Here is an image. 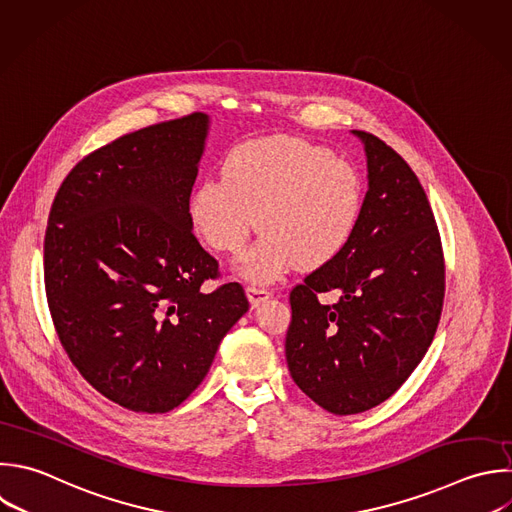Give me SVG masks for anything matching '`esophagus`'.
Segmentation results:
<instances>
[{
    "label": "esophagus",
    "mask_w": 512,
    "mask_h": 512,
    "mask_svg": "<svg viewBox=\"0 0 512 512\" xmlns=\"http://www.w3.org/2000/svg\"><path fill=\"white\" fill-rule=\"evenodd\" d=\"M246 296H248V300H250L252 306H258V304H262L264 300H268V298L272 296V292H270L268 288H262V286H248V288H246Z\"/></svg>",
    "instance_id": "1"
}]
</instances>
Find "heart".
Listing matches in <instances>:
<instances>
[{
  "label": "heart",
  "instance_id": "1",
  "mask_svg": "<svg viewBox=\"0 0 512 512\" xmlns=\"http://www.w3.org/2000/svg\"><path fill=\"white\" fill-rule=\"evenodd\" d=\"M364 206L358 170L298 138H264L234 148L222 176L204 178L190 196V218L214 250L238 254L252 230L260 238L240 272L274 282L292 270L334 260L354 236Z\"/></svg>",
  "mask_w": 512,
  "mask_h": 512
}]
</instances>
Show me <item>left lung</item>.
Wrapping results in <instances>:
<instances>
[{"label": "left lung", "instance_id": "8db88e82", "mask_svg": "<svg viewBox=\"0 0 512 512\" xmlns=\"http://www.w3.org/2000/svg\"><path fill=\"white\" fill-rule=\"evenodd\" d=\"M362 142L368 192L348 246L290 292L286 362L298 388L346 416L392 396L424 358L442 312L444 258L410 166L380 138ZM324 291L339 298L317 300Z\"/></svg>", "mask_w": 512, "mask_h": 512}]
</instances>
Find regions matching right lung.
<instances>
[{
	"mask_svg": "<svg viewBox=\"0 0 512 512\" xmlns=\"http://www.w3.org/2000/svg\"><path fill=\"white\" fill-rule=\"evenodd\" d=\"M208 128L190 114L118 138L66 176L50 210L44 278L60 342L134 412L182 404L250 306L238 282L202 290L218 278L190 218Z\"/></svg>",
	"mask_w": 512,
	"mask_h": 512,
	"instance_id": "right-lung-1",
	"label": "right lung"
}]
</instances>
